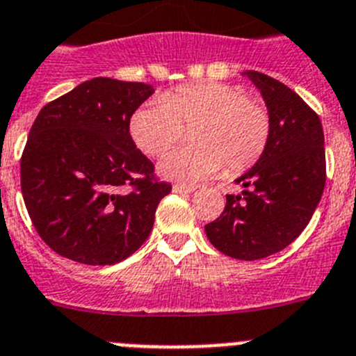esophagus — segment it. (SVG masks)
Segmentation results:
<instances>
[{
    "label": "esophagus",
    "mask_w": 356,
    "mask_h": 356,
    "mask_svg": "<svg viewBox=\"0 0 356 356\" xmlns=\"http://www.w3.org/2000/svg\"><path fill=\"white\" fill-rule=\"evenodd\" d=\"M194 185H187V184H175L172 185V191L175 193H193L194 191Z\"/></svg>",
    "instance_id": "34e87169"
}]
</instances>
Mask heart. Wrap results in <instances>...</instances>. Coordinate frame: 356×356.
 <instances>
[{
	"instance_id": "obj_1",
	"label": "heart",
	"mask_w": 356,
	"mask_h": 356,
	"mask_svg": "<svg viewBox=\"0 0 356 356\" xmlns=\"http://www.w3.org/2000/svg\"><path fill=\"white\" fill-rule=\"evenodd\" d=\"M191 128V146L172 151L160 163L163 175L200 180L241 175L259 163L269 147L273 114L266 102L250 97L241 85L203 81L185 83L151 97L130 118L135 146L147 156L165 155Z\"/></svg>"
}]
</instances>
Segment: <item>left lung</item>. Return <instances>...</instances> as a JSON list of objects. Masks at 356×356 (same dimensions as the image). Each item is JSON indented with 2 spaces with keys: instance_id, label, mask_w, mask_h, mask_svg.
Returning a JSON list of instances; mask_svg holds the SVG:
<instances>
[{
  "instance_id": "8db88e82",
  "label": "left lung",
  "mask_w": 356,
  "mask_h": 356,
  "mask_svg": "<svg viewBox=\"0 0 356 356\" xmlns=\"http://www.w3.org/2000/svg\"><path fill=\"white\" fill-rule=\"evenodd\" d=\"M246 76L271 110V143L237 180L242 194H226L225 210L205 232L232 259L259 260L287 248L312 219L326 184L325 134L316 110L287 85L259 71Z\"/></svg>"
}]
</instances>
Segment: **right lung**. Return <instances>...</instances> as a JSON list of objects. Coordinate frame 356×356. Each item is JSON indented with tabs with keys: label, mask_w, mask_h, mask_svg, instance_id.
<instances>
[{
	"label": "right lung",
	"mask_w": 356,
	"mask_h": 356,
	"mask_svg": "<svg viewBox=\"0 0 356 356\" xmlns=\"http://www.w3.org/2000/svg\"><path fill=\"white\" fill-rule=\"evenodd\" d=\"M151 85L94 78L44 105L21 155V191L37 234L87 266L128 259L149 235L171 184L137 149L130 118Z\"/></svg>",
	"instance_id": "obj_1"
}]
</instances>
